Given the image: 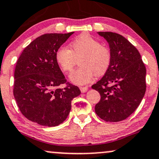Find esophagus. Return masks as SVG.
I'll list each match as a JSON object with an SVG mask.
<instances>
[{
  "mask_svg": "<svg viewBox=\"0 0 159 159\" xmlns=\"http://www.w3.org/2000/svg\"><path fill=\"white\" fill-rule=\"evenodd\" d=\"M81 92H86L88 90V86H80Z\"/></svg>",
  "mask_w": 159,
  "mask_h": 159,
  "instance_id": "esophagus-1",
  "label": "esophagus"
}]
</instances>
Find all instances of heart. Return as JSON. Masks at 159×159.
<instances>
[{"instance_id": "1", "label": "heart", "mask_w": 159, "mask_h": 159, "mask_svg": "<svg viewBox=\"0 0 159 159\" xmlns=\"http://www.w3.org/2000/svg\"><path fill=\"white\" fill-rule=\"evenodd\" d=\"M71 50L65 46L58 48L56 59L60 67L70 73L81 58V67L71 73L70 80L75 84L83 85L91 82L97 74L103 75L111 63V52L105 45L100 44L88 34H82L70 43Z\"/></svg>"}]
</instances>
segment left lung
I'll use <instances>...</instances> for the list:
<instances>
[{"instance_id": "8db88e82", "label": "left lung", "mask_w": 159, "mask_h": 159, "mask_svg": "<svg viewBox=\"0 0 159 159\" xmlns=\"http://www.w3.org/2000/svg\"><path fill=\"white\" fill-rule=\"evenodd\" d=\"M109 44L111 63L92 86L100 94L97 115L106 122L125 120L141 103L146 91V67L139 52L127 39L113 32H98Z\"/></svg>"}]
</instances>
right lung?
<instances>
[{
	"mask_svg": "<svg viewBox=\"0 0 159 159\" xmlns=\"http://www.w3.org/2000/svg\"><path fill=\"white\" fill-rule=\"evenodd\" d=\"M74 32L45 34L25 48L15 70L13 94L25 117L44 126L59 125L71 109V101L81 94L67 82L56 59L58 48ZM65 84L64 88L59 86Z\"/></svg>",
	"mask_w": 159,
	"mask_h": 159,
	"instance_id": "obj_1",
	"label": "right lung"
}]
</instances>
